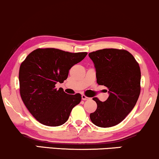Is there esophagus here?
<instances>
[{
  "instance_id": "obj_1",
  "label": "esophagus",
  "mask_w": 159,
  "mask_h": 159,
  "mask_svg": "<svg viewBox=\"0 0 159 159\" xmlns=\"http://www.w3.org/2000/svg\"><path fill=\"white\" fill-rule=\"evenodd\" d=\"M82 99H83V100H89L91 98H88V97L85 96V94H83V95H82Z\"/></svg>"
}]
</instances>
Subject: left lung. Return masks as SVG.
I'll list each match as a JSON object with an SVG mask.
<instances>
[{"label": "left lung", "instance_id": "1", "mask_svg": "<svg viewBox=\"0 0 159 159\" xmlns=\"http://www.w3.org/2000/svg\"><path fill=\"white\" fill-rule=\"evenodd\" d=\"M89 56L96 68L97 83L107 88L109 94L104 102L93 98L98 108L90 114L91 120L99 127H111L120 124L135 107L141 92V69L126 50L102 49Z\"/></svg>", "mask_w": 159, "mask_h": 159}]
</instances>
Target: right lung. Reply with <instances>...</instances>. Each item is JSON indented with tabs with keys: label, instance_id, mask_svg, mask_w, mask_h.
Returning <instances> with one entry per match:
<instances>
[{
	"label": "right lung",
	"instance_id": "obj_1",
	"mask_svg": "<svg viewBox=\"0 0 159 159\" xmlns=\"http://www.w3.org/2000/svg\"><path fill=\"white\" fill-rule=\"evenodd\" d=\"M86 52L70 53L56 48H38L20 64V94L31 115L41 124L58 126L65 124L81 94H68L55 85L68 78L70 68L86 57Z\"/></svg>",
	"mask_w": 159,
	"mask_h": 159
}]
</instances>
